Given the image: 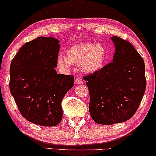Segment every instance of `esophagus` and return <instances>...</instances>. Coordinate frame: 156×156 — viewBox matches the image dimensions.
<instances>
[{
  "mask_svg": "<svg viewBox=\"0 0 156 156\" xmlns=\"http://www.w3.org/2000/svg\"><path fill=\"white\" fill-rule=\"evenodd\" d=\"M76 83H77V84H83V79L81 78H77L76 79Z\"/></svg>",
  "mask_w": 156,
  "mask_h": 156,
  "instance_id": "obj_1",
  "label": "esophagus"
}]
</instances>
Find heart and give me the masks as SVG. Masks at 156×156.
<instances>
[{
  "label": "heart",
  "mask_w": 156,
  "mask_h": 156,
  "mask_svg": "<svg viewBox=\"0 0 156 156\" xmlns=\"http://www.w3.org/2000/svg\"><path fill=\"white\" fill-rule=\"evenodd\" d=\"M105 48L99 44L80 43L67 50V56L58 54L57 63L63 69H69L73 63L78 64L82 71L93 73L100 70L106 61Z\"/></svg>",
  "instance_id": "heart-1"
}]
</instances>
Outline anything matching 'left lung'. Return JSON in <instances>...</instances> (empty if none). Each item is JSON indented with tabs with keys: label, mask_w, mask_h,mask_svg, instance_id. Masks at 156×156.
<instances>
[{
	"label": "left lung",
	"mask_w": 156,
	"mask_h": 156,
	"mask_svg": "<svg viewBox=\"0 0 156 156\" xmlns=\"http://www.w3.org/2000/svg\"><path fill=\"white\" fill-rule=\"evenodd\" d=\"M113 61L85 76L89 90V111L96 123L111 125L131 119L143 99L146 87L144 59L133 46L112 37Z\"/></svg>",
	"instance_id": "8db88e82"
}]
</instances>
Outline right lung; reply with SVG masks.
<instances>
[{"mask_svg": "<svg viewBox=\"0 0 156 156\" xmlns=\"http://www.w3.org/2000/svg\"><path fill=\"white\" fill-rule=\"evenodd\" d=\"M59 41L39 37L25 43L12 58L9 86L22 116L44 126L61 121L65 94L73 87L72 75L56 73Z\"/></svg>", "mask_w": 156, "mask_h": 156, "instance_id": "right-lung-1", "label": "right lung"}]
</instances>
